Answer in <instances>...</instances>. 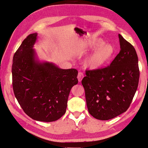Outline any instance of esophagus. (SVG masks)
Masks as SVG:
<instances>
[{
	"instance_id": "1",
	"label": "esophagus",
	"mask_w": 148,
	"mask_h": 148,
	"mask_svg": "<svg viewBox=\"0 0 148 148\" xmlns=\"http://www.w3.org/2000/svg\"><path fill=\"white\" fill-rule=\"evenodd\" d=\"M84 77V74L82 72H79L78 74V75H77V78H78V80L79 82H81L82 79Z\"/></svg>"
}]
</instances>
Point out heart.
<instances>
[{
    "instance_id": "1",
    "label": "heart",
    "mask_w": 148,
    "mask_h": 148,
    "mask_svg": "<svg viewBox=\"0 0 148 148\" xmlns=\"http://www.w3.org/2000/svg\"><path fill=\"white\" fill-rule=\"evenodd\" d=\"M90 48L95 49L84 61L87 68L90 70H98L108 64L112 60L115 51L113 46L105 44L101 39H95L90 44Z\"/></svg>"
}]
</instances>
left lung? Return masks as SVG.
<instances>
[{
  "label": "left lung",
  "instance_id": "left-lung-1",
  "mask_svg": "<svg viewBox=\"0 0 148 148\" xmlns=\"http://www.w3.org/2000/svg\"><path fill=\"white\" fill-rule=\"evenodd\" d=\"M120 50L110 66L86 71L82 79L89 113L101 120L125 112L137 90L139 70L136 50L119 34Z\"/></svg>",
  "mask_w": 148,
  "mask_h": 148
}]
</instances>
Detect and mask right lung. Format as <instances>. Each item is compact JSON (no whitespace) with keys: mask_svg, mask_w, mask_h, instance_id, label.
Instances as JSON below:
<instances>
[{"mask_svg":"<svg viewBox=\"0 0 148 148\" xmlns=\"http://www.w3.org/2000/svg\"><path fill=\"white\" fill-rule=\"evenodd\" d=\"M37 36V33L29 35L15 53L13 89L26 114L35 120L51 122L65 114L70 90L78 83V71L40 61L33 48Z\"/></svg>","mask_w":148,"mask_h":148,"instance_id":"1","label":"right lung"}]
</instances>
